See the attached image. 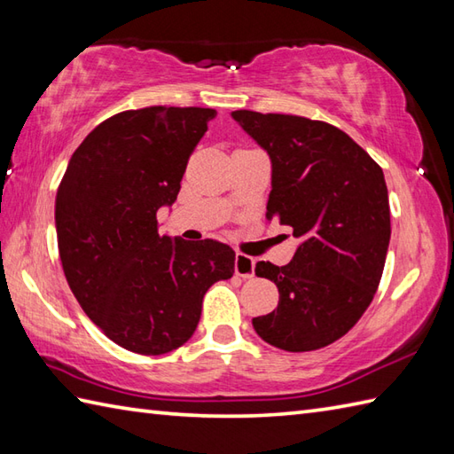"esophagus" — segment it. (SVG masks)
I'll return each instance as SVG.
<instances>
[{
  "mask_svg": "<svg viewBox=\"0 0 454 454\" xmlns=\"http://www.w3.org/2000/svg\"><path fill=\"white\" fill-rule=\"evenodd\" d=\"M234 271L238 277H244V278H252L255 273V262L254 257H249L246 254H238L236 255V262H234Z\"/></svg>",
  "mask_w": 454,
  "mask_h": 454,
  "instance_id": "1",
  "label": "esophagus"
}]
</instances>
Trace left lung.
Instances as JSON below:
<instances>
[{"mask_svg": "<svg viewBox=\"0 0 454 454\" xmlns=\"http://www.w3.org/2000/svg\"><path fill=\"white\" fill-rule=\"evenodd\" d=\"M232 117L273 163L265 218L302 239L291 263L255 265L277 285L278 304L254 327L283 351L322 349L361 320L380 283L390 244L382 168L324 121L246 109Z\"/></svg>", "mask_w": 454, "mask_h": 454, "instance_id": "obj_1", "label": "left lung"}]
</instances>
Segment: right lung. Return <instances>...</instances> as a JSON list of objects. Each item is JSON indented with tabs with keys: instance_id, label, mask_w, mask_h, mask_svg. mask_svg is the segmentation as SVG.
Masks as SVG:
<instances>
[{
	"instance_id": "1",
	"label": "right lung",
	"mask_w": 454,
	"mask_h": 454,
	"mask_svg": "<svg viewBox=\"0 0 454 454\" xmlns=\"http://www.w3.org/2000/svg\"><path fill=\"white\" fill-rule=\"evenodd\" d=\"M215 109L144 107L103 121L67 163L56 192L66 281L111 341L140 355L195 333L202 296L234 275V249L158 234V208L181 179Z\"/></svg>"
}]
</instances>
